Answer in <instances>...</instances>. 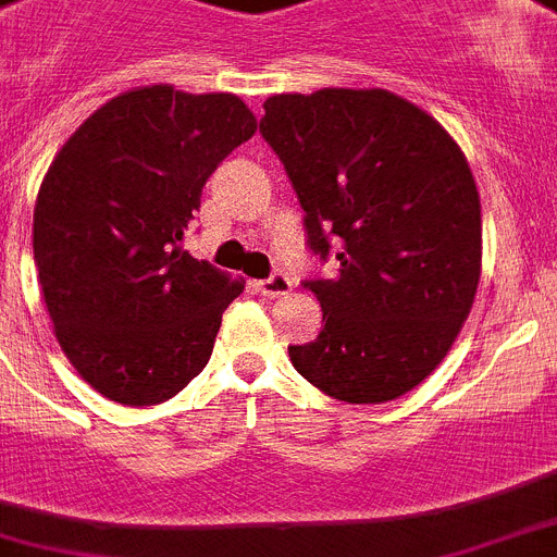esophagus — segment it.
Returning <instances> with one entry per match:
<instances>
[{
	"instance_id": "1",
	"label": "esophagus",
	"mask_w": 557,
	"mask_h": 557,
	"mask_svg": "<svg viewBox=\"0 0 557 557\" xmlns=\"http://www.w3.org/2000/svg\"><path fill=\"white\" fill-rule=\"evenodd\" d=\"M257 288H260L263 297H283V294L292 292V280H288L286 274H271L269 280H260Z\"/></svg>"
}]
</instances>
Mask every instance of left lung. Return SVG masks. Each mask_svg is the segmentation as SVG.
Returning a JSON list of instances; mask_svg holds the SVG:
<instances>
[{
	"label": "left lung",
	"instance_id": "1",
	"mask_svg": "<svg viewBox=\"0 0 557 557\" xmlns=\"http://www.w3.org/2000/svg\"><path fill=\"white\" fill-rule=\"evenodd\" d=\"M260 133L306 212L308 246L336 277L308 280L314 343L288 345L322 394L380 405L413 391L453 348L481 277V200L465 152L433 115L380 90L265 98Z\"/></svg>",
	"mask_w": 557,
	"mask_h": 557
}]
</instances>
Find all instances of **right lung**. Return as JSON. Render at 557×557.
<instances>
[{
  "mask_svg": "<svg viewBox=\"0 0 557 557\" xmlns=\"http://www.w3.org/2000/svg\"><path fill=\"white\" fill-rule=\"evenodd\" d=\"M255 129L232 92L149 84L98 107L50 163L33 209L41 294L64 357L107 399L158 405L207 368L246 283L181 240L209 175Z\"/></svg>",
  "mask_w": 557,
  "mask_h": 557,
  "instance_id": "1",
  "label": "right lung"
}]
</instances>
